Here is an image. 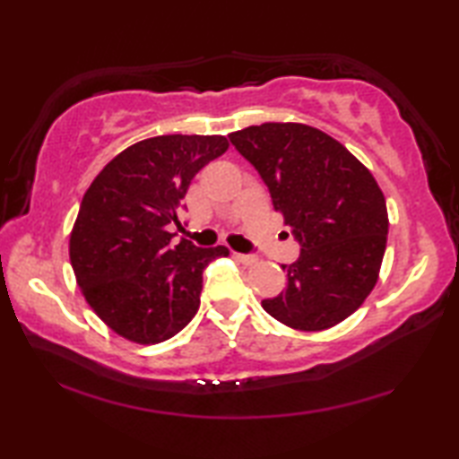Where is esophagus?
<instances>
[{
  "instance_id": "34e87169",
  "label": "esophagus",
  "mask_w": 459,
  "mask_h": 459,
  "mask_svg": "<svg viewBox=\"0 0 459 459\" xmlns=\"http://www.w3.org/2000/svg\"><path fill=\"white\" fill-rule=\"evenodd\" d=\"M235 259L243 263V265H255V263L259 261V257H255V255H245V253H235Z\"/></svg>"
}]
</instances>
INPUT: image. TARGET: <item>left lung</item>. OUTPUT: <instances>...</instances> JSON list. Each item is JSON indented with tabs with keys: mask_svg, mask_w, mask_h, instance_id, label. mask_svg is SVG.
Wrapping results in <instances>:
<instances>
[{
	"mask_svg": "<svg viewBox=\"0 0 459 459\" xmlns=\"http://www.w3.org/2000/svg\"><path fill=\"white\" fill-rule=\"evenodd\" d=\"M257 169L301 251L281 265L287 287L261 306L285 325L317 332L346 320L375 287L388 216L372 174L336 139L301 123H263L229 135Z\"/></svg>",
	"mask_w": 459,
	"mask_h": 459,
	"instance_id": "1",
	"label": "left lung"
}]
</instances>
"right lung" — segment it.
Here are the masks:
<instances>
[{
	"label": "right lung",
	"instance_id": "1",
	"mask_svg": "<svg viewBox=\"0 0 459 459\" xmlns=\"http://www.w3.org/2000/svg\"><path fill=\"white\" fill-rule=\"evenodd\" d=\"M229 150L222 135H160L113 158L92 180L71 235V265L84 299L108 328L158 344L188 325L202 273L227 247L200 248L169 227L192 178Z\"/></svg>",
	"mask_w": 459,
	"mask_h": 459
}]
</instances>
